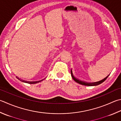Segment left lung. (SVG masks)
I'll list each match as a JSON object with an SVG mask.
<instances>
[{
  "label": "left lung",
  "instance_id": "obj_1",
  "mask_svg": "<svg viewBox=\"0 0 121 121\" xmlns=\"http://www.w3.org/2000/svg\"><path fill=\"white\" fill-rule=\"evenodd\" d=\"M70 72H71V75H72V77L73 79H74V80L77 82V83H78V84H81V85H85V86H96V85H99V84H101L103 83V82L104 81H105L106 80V79L107 78V77H106V78H105L104 79H103V80H102L101 81L99 82H96V83H86V82H82V81H81L78 80V79H76L75 77L73 76V73H72V70L71 69V71H70Z\"/></svg>",
  "mask_w": 121,
  "mask_h": 121
}]
</instances>
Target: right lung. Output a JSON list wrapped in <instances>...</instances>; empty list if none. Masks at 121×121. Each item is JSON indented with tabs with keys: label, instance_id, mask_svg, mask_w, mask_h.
I'll return each mask as SVG.
<instances>
[{
	"label": "right lung",
	"instance_id": "add662e5",
	"mask_svg": "<svg viewBox=\"0 0 121 121\" xmlns=\"http://www.w3.org/2000/svg\"><path fill=\"white\" fill-rule=\"evenodd\" d=\"M23 82H25V83H26V82H24V81H22ZM40 81H38V82H27V83H29V84H35V83H37V82H39Z\"/></svg>",
	"mask_w": 121,
	"mask_h": 121
}]
</instances>
